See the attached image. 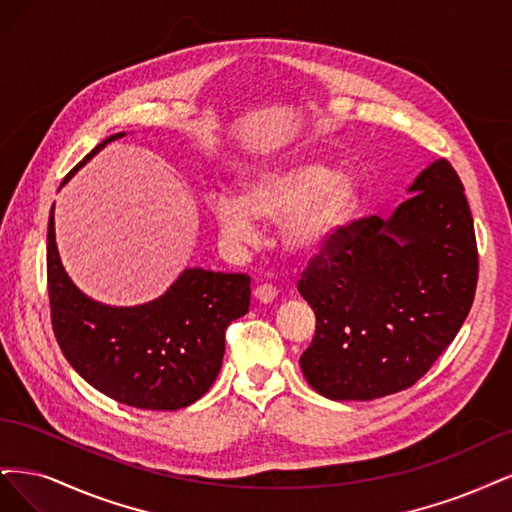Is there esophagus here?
I'll use <instances>...</instances> for the list:
<instances>
[{
  "mask_svg": "<svg viewBox=\"0 0 512 512\" xmlns=\"http://www.w3.org/2000/svg\"><path fill=\"white\" fill-rule=\"evenodd\" d=\"M276 287L274 285H270V283H263V285H257L255 289H253V295L255 298L259 300V302H263V304H268V302H272L274 298H276Z\"/></svg>",
  "mask_w": 512,
  "mask_h": 512,
  "instance_id": "esophagus-1",
  "label": "esophagus"
}]
</instances>
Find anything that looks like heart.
Wrapping results in <instances>:
<instances>
[{
	"mask_svg": "<svg viewBox=\"0 0 512 512\" xmlns=\"http://www.w3.org/2000/svg\"><path fill=\"white\" fill-rule=\"evenodd\" d=\"M357 189L346 174H334L319 161L289 159L253 172L244 197L217 193L212 217L229 244L259 240V221L283 225V240L293 253H315L349 219Z\"/></svg>",
	"mask_w": 512,
	"mask_h": 512,
	"instance_id": "heart-1",
	"label": "heart"
}]
</instances>
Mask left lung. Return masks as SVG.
I'll return each instance as SVG.
<instances>
[{
	"label": "left lung",
	"mask_w": 512,
	"mask_h": 512,
	"mask_svg": "<svg viewBox=\"0 0 512 512\" xmlns=\"http://www.w3.org/2000/svg\"><path fill=\"white\" fill-rule=\"evenodd\" d=\"M389 219L340 225L308 261L298 291L317 329L300 366L329 400L404 391L453 342L474 302L478 251L464 185L434 161Z\"/></svg>",
	"instance_id": "8db88e82"
}]
</instances>
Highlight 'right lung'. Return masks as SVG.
I'll return each mask as SVG.
<instances>
[{
  "label": "right lung",
  "instance_id": "right-lung-1",
  "mask_svg": "<svg viewBox=\"0 0 512 512\" xmlns=\"http://www.w3.org/2000/svg\"><path fill=\"white\" fill-rule=\"evenodd\" d=\"M123 136L97 144L63 183L104 144ZM46 240L53 332L72 368L127 406L178 410L200 400L221 370L227 325L249 310L251 276L193 268L155 302L112 308L80 293L65 274L53 212Z\"/></svg>",
  "mask_w": 512,
  "mask_h": 512
}]
</instances>
